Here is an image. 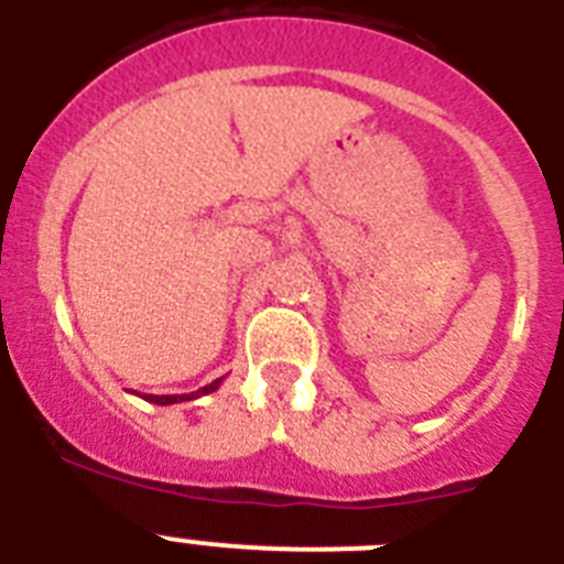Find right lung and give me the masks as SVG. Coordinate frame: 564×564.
<instances>
[{"mask_svg": "<svg viewBox=\"0 0 564 564\" xmlns=\"http://www.w3.org/2000/svg\"><path fill=\"white\" fill-rule=\"evenodd\" d=\"M220 383H223V378H217V381L206 383V387H200L197 392H188V395H141V392H134V390L132 392L134 395H141L143 401H149V403H161V406H169V403H183V401H194V398H200V395H208V392L217 390Z\"/></svg>", "mask_w": 564, "mask_h": 564, "instance_id": "right-lung-1", "label": "right lung"}]
</instances>
